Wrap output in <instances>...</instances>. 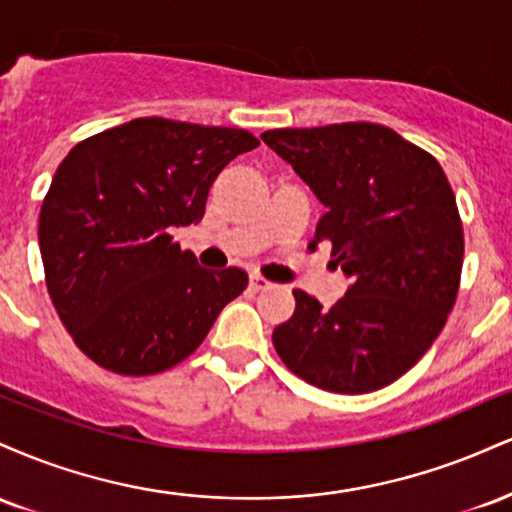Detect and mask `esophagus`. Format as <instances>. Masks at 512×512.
<instances>
[{
  "mask_svg": "<svg viewBox=\"0 0 512 512\" xmlns=\"http://www.w3.org/2000/svg\"><path fill=\"white\" fill-rule=\"evenodd\" d=\"M250 286L255 291H267V289H272V281H267L264 279V276H260V274H252L250 276Z\"/></svg>",
  "mask_w": 512,
  "mask_h": 512,
  "instance_id": "esophagus-1",
  "label": "esophagus"
}]
</instances>
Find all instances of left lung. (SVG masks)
Here are the masks:
<instances>
[{
	"label": "left lung",
	"instance_id": "8db88e82",
	"mask_svg": "<svg viewBox=\"0 0 512 512\" xmlns=\"http://www.w3.org/2000/svg\"><path fill=\"white\" fill-rule=\"evenodd\" d=\"M276 151L327 211L330 243L351 279L332 308L296 289L276 354L305 383L363 395L395 383L431 349L460 289L464 233L455 192L428 151L375 122L269 129Z\"/></svg>",
	"mask_w": 512,
	"mask_h": 512
}]
</instances>
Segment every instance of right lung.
<instances>
[{"label":"right lung","mask_w":512,"mask_h":512,"mask_svg":"<svg viewBox=\"0 0 512 512\" xmlns=\"http://www.w3.org/2000/svg\"><path fill=\"white\" fill-rule=\"evenodd\" d=\"M255 146L248 129L137 117L60 163L38 243L52 305L93 363L120 375L178 366L245 291L243 269L199 267L170 231L202 221L211 182Z\"/></svg>","instance_id":"add662e5"}]
</instances>
